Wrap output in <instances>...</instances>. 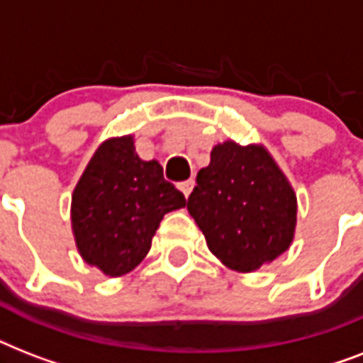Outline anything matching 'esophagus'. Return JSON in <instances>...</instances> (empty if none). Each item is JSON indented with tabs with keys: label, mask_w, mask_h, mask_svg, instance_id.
<instances>
[{
	"label": "esophagus",
	"mask_w": 363,
	"mask_h": 363,
	"mask_svg": "<svg viewBox=\"0 0 363 363\" xmlns=\"http://www.w3.org/2000/svg\"><path fill=\"white\" fill-rule=\"evenodd\" d=\"M194 184H196V182H194V179H188V181L181 182V184H179V188H181V192L188 198V196H190V192H192Z\"/></svg>",
	"instance_id": "esophagus-1"
}]
</instances>
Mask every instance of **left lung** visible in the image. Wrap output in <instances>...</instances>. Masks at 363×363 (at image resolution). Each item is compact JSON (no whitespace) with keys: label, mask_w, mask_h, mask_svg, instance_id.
<instances>
[{"label":"left lung","mask_w":363,"mask_h":363,"mask_svg":"<svg viewBox=\"0 0 363 363\" xmlns=\"http://www.w3.org/2000/svg\"><path fill=\"white\" fill-rule=\"evenodd\" d=\"M196 182L188 213L222 264L247 273L288 250L298 201L264 147H241L235 141L216 145Z\"/></svg>","instance_id":"left-lung-1"}]
</instances>
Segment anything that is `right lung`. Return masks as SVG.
<instances>
[{
  "label": "right lung",
  "mask_w": 363,
  "mask_h": 363,
  "mask_svg": "<svg viewBox=\"0 0 363 363\" xmlns=\"http://www.w3.org/2000/svg\"><path fill=\"white\" fill-rule=\"evenodd\" d=\"M186 199L156 160L137 156L133 137L99 145L71 198V224L82 259L121 277L141 264L165 213Z\"/></svg>",
  "instance_id": "obj_1"
}]
</instances>
